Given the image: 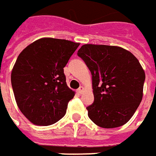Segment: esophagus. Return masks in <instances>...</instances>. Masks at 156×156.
Wrapping results in <instances>:
<instances>
[{"instance_id":"esophagus-1","label":"esophagus","mask_w":156,"mask_h":156,"mask_svg":"<svg viewBox=\"0 0 156 156\" xmlns=\"http://www.w3.org/2000/svg\"><path fill=\"white\" fill-rule=\"evenodd\" d=\"M83 90H84V88H83V86H80L79 88L78 89V93H82Z\"/></svg>"}]
</instances>
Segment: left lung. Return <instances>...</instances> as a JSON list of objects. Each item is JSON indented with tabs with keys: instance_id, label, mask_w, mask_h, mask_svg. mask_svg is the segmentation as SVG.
Wrapping results in <instances>:
<instances>
[{
	"instance_id": "8db88e82",
	"label": "left lung",
	"mask_w": 156,
	"mask_h": 156,
	"mask_svg": "<svg viewBox=\"0 0 156 156\" xmlns=\"http://www.w3.org/2000/svg\"><path fill=\"white\" fill-rule=\"evenodd\" d=\"M78 55L92 76L94 103L90 119L98 126L116 128L129 121L143 96L145 73L129 51L116 46L85 44Z\"/></svg>"
}]
</instances>
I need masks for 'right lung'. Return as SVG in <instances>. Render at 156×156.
<instances>
[{
	"instance_id": "add662e5",
	"label": "right lung",
	"mask_w": 156,
	"mask_h": 156,
	"mask_svg": "<svg viewBox=\"0 0 156 156\" xmlns=\"http://www.w3.org/2000/svg\"><path fill=\"white\" fill-rule=\"evenodd\" d=\"M79 43L41 38L17 58L11 83L17 106L32 123L48 126L66 115L75 91L69 88L64 67Z\"/></svg>"
}]
</instances>
